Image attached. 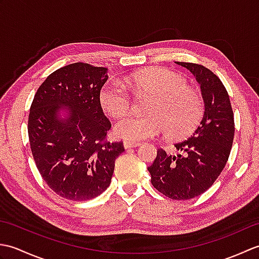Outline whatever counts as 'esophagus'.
<instances>
[{
  "label": "esophagus",
  "instance_id": "1",
  "mask_svg": "<svg viewBox=\"0 0 259 259\" xmlns=\"http://www.w3.org/2000/svg\"><path fill=\"white\" fill-rule=\"evenodd\" d=\"M140 146L139 142H134V141H123V147L124 149H130V148H136Z\"/></svg>",
  "mask_w": 259,
  "mask_h": 259
}]
</instances>
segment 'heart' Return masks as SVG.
I'll return each instance as SVG.
<instances>
[{"label":"heart","instance_id":"heart-1","mask_svg":"<svg viewBox=\"0 0 259 259\" xmlns=\"http://www.w3.org/2000/svg\"><path fill=\"white\" fill-rule=\"evenodd\" d=\"M122 81H108L100 91L102 109L112 117H121L129 111V89L137 93L152 95L148 117L129 114L114 125V134L129 141H144L162 135L175 139L185 138L195 130L202 117L203 102L198 93L187 87L183 76L166 69H151L137 72Z\"/></svg>","mask_w":259,"mask_h":259}]
</instances>
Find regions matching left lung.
<instances>
[{
    "label": "left lung",
    "mask_w": 259,
    "mask_h": 259,
    "mask_svg": "<svg viewBox=\"0 0 259 259\" xmlns=\"http://www.w3.org/2000/svg\"><path fill=\"white\" fill-rule=\"evenodd\" d=\"M189 70L200 85L205 103L200 124L189 139L176 144L177 156L158 149L148 171L151 184L170 199L187 200L201 195L216 181L232 150L235 123L226 88L200 64L176 62Z\"/></svg>",
    "instance_id": "obj_1"
}]
</instances>
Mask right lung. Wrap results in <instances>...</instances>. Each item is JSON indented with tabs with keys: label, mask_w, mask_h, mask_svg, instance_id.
I'll return each instance as SVG.
<instances>
[{
	"label": "right lung",
	"mask_w": 259,
	"mask_h": 259,
	"mask_svg": "<svg viewBox=\"0 0 259 259\" xmlns=\"http://www.w3.org/2000/svg\"><path fill=\"white\" fill-rule=\"evenodd\" d=\"M108 69L72 63L54 71L31 104L27 133L38 172L65 199L84 201L101 195L110 183L122 142L106 140L111 123L100 91Z\"/></svg>",
	"instance_id": "add662e5"
}]
</instances>
